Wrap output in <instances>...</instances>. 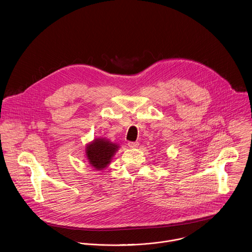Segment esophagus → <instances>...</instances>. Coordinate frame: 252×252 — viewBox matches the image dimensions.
<instances>
[{
    "label": "esophagus",
    "mask_w": 252,
    "mask_h": 252,
    "mask_svg": "<svg viewBox=\"0 0 252 252\" xmlns=\"http://www.w3.org/2000/svg\"><path fill=\"white\" fill-rule=\"evenodd\" d=\"M127 145L130 147V148H136V147H138V145H139V143L136 141V142H128L127 143Z\"/></svg>",
    "instance_id": "obj_1"
}]
</instances>
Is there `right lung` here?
<instances>
[{"mask_svg": "<svg viewBox=\"0 0 252 252\" xmlns=\"http://www.w3.org/2000/svg\"><path fill=\"white\" fill-rule=\"evenodd\" d=\"M119 144L107 138H96L86 146V156L89 164L96 170H103L111 163L119 149Z\"/></svg>", "mask_w": 252, "mask_h": 252, "instance_id": "right-lung-1", "label": "right lung"}]
</instances>
